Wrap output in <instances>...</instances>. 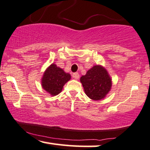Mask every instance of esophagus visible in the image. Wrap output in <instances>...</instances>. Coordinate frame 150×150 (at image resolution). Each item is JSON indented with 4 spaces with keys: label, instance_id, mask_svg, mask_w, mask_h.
<instances>
[{
    "label": "esophagus",
    "instance_id": "34e87169",
    "mask_svg": "<svg viewBox=\"0 0 150 150\" xmlns=\"http://www.w3.org/2000/svg\"><path fill=\"white\" fill-rule=\"evenodd\" d=\"M72 77L74 78V79H79V74L78 73V72L73 73Z\"/></svg>",
    "mask_w": 150,
    "mask_h": 150
}]
</instances>
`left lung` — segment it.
Returning a JSON list of instances; mask_svg holds the SVG:
<instances>
[{
    "instance_id": "1",
    "label": "left lung",
    "mask_w": 150,
    "mask_h": 150,
    "mask_svg": "<svg viewBox=\"0 0 150 150\" xmlns=\"http://www.w3.org/2000/svg\"><path fill=\"white\" fill-rule=\"evenodd\" d=\"M85 92L93 100H99L105 97L111 88V79L107 71L100 65H95L81 78Z\"/></svg>"
}]
</instances>
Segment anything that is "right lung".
Returning a JSON list of instances; mask_svg holds the SVG:
<instances>
[{
	"label": "right lung",
	"instance_id": "add662e5",
	"mask_svg": "<svg viewBox=\"0 0 150 150\" xmlns=\"http://www.w3.org/2000/svg\"><path fill=\"white\" fill-rule=\"evenodd\" d=\"M70 79L69 74L65 73L55 64H52L43 76L42 87L50 95L56 96L62 91L63 86Z\"/></svg>",
	"mask_w": 150,
	"mask_h": 150
}]
</instances>
